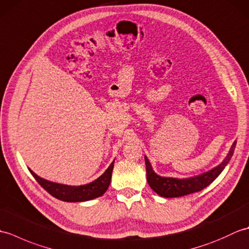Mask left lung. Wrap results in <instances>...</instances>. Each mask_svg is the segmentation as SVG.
<instances>
[{
	"instance_id": "8db88e82",
	"label": "left lung",
	"mask_w": 249,
	"mask_h": 249,
	"mask_svg": "<svg viewBox=\"0 0 249 249\" xmlns=\"http://www.w3.org/2000/svg\"><path fill=\"white\" fill-rule=\"evenodd\" d=\"M235 145H236V141L233 142V144H232L228 155H227L225 160L221 162L220 165L213 168L212 170L200 174V176L188 178H174L160 177L158 174H156L154 171H153L149 160H147L146 156H144L147 183H149L150 187L154 190L156 194L165 198L182 197V196H186L189 194L200 192V190H202L206 186H209V185L219 176L221 171L225 169V167L228 165L232 155H233Z\"/></svg>"
}]
</instances>
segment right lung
I'll return each mask as SVG.
<instances>
[{"label": "right lung", "mask_w": 249, "mask_h": 249, "mask_svg": "<svg viewBox=\"0 0 249 249\" xmlns=\"http://www.w3.org/2000/svg\"><path fill=\"white\" fill-rule=\"evenodd\" d=\"M113 166L114 160L111 162L107 170L98 178L92 183L81 185V186H70V185L53 183L36 176L32 170H30V172L35 178L36 181L39 183L40 186L46 189L51 196H53L54 198L66 201V202H81V201H88L100 197L106 193V190L108 189L110 185Z\"/></svg>", "instance_id": "1"}]
</instances>
